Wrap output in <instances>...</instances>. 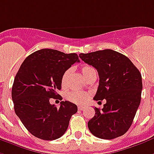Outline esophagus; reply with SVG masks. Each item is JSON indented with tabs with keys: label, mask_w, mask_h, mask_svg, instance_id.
I'll return each mask as SVG.
<instances>
[{
	"label": "esophagus",
	"mask_w": 154,
	"mask_h": 154,
	"mask_svg": "<svg viewBox=\"0 0 154 154\" xmlns=\"http://www.w3.org/2000/svg\"><path fill=\"white\" fill-rule=\"evenodd\" d=\"M83 109H84L83 106H78V109H79V110H82Z\"/></svg>",
	"instance_id": "esophagus-1"
}]
</instances>
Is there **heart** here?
<instances>
[{
	"label": "heart",
	"instance_id": "heart-1",
	"mask_svg": "<svg viewBox=\"0 0 154 154\" xmlns=\"http://www.w3.org/2000/svg\"><path fill=\"white\" fill-rule=\"evenodd\" d=\"M71 68H68L62 74L61 85L63 87L68 85V78H69V76L71 74ZM82 75L85 77V78L87 79L92 74H96V70L92 66L86 65L83 66L82 68ZM89 97H90V94L87 92L81 91H72L68 92V94H67V99L69 101H71L72 103H77V104H82V103H86V100H88Z\"/></svg>",
	"mask_w": 154,
	"mask_h": 154
}]
</instances>
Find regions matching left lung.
Segmentation results:
<instances>
[{"mask_svg": "<svg viewBox=\"0 0 154 154\" xmlns=\"http://www.w3.org/2000/svg\"><path fill=\"white\" fill-rule=\"evenodd\" d=\"M79 57L93 66L100 77L94 100H106L101 110L88 122L92 134L100 139L112 140L123 135L132 124L142 91V77L133 63L124 54L112 50H103Z\"/></svg>", "mask_w": 154, "mask_h": 154, "instance_id": "1", "label": "left lung"}]
</instances>
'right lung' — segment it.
<instances>
[{
	"instance_id": "1",
	"label": "right lung",
	"mask_w": 154,
	"mask_h": 154,
	"mask_svg": "<svg viewBox=\"0 0 154 154\" xmlns=\"http://www.w3.org/2000/svg\"><path fill=\"white\" fill-rule=\"evenodd\" d=\"M76 62L80 60L75 53L42 49L28 55L20 66L12 86V100L15 113L34 136L54 140L68 129L77 105L62 101L57 108L50 99L60 96L57 91L61 89L62 74Z\"/></svg>"
}]
</instances>
